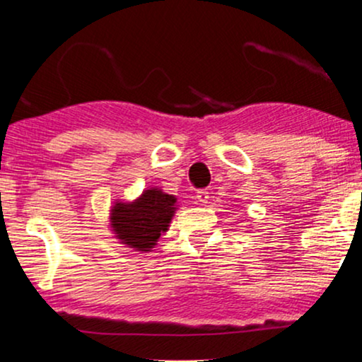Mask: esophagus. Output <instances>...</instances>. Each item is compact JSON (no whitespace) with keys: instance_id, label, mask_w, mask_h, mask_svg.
<instances>
[{"instance_id":"34e87169","label":"esophagus","mask_w":362,"mask_h":362,"mask_svg":"<svg viewBox=\"0 0 362 362\" xmlns=\"http://www.w3.org/2000/svg\"><path fill=\"white\" fill-rule=\"evenodd\" d=\"M208 194H209V193H208L206 189H199L198 193H196V198H198V202L202 203V204H206L208 199H209Z\"/></svg>"}]
</instances>
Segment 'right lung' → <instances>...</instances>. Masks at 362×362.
Returning a JSON list of instances; mask_svg holds the SVG:
<instances>
[{"label": "right lung", "mask_w": 362, "mask_h": 362, "mask_svg": "<svg viewBox=\"0 0 362 362\" xmlns=\"http://www.w3.org/2000/svg\"><path fill=\"white\" fill-rule=\"evenodd\" d=\"M177 198L164 193L154 186L141 193L132 202H115L110 206L109 228L119 243L134 252L147 253L158 245L160 233H166L174 213Z\"/></svg>", "instance_id": "right-lung-1"}]
</instances>
